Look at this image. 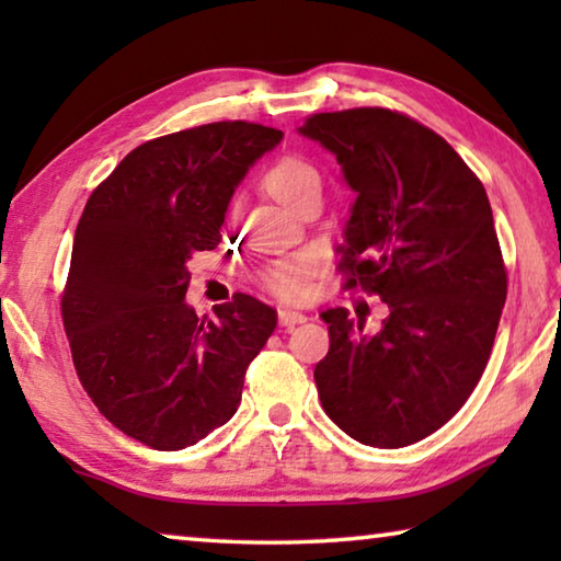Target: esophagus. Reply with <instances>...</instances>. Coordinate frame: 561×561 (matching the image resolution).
Returning <instances> with one entry per match:
<instances>
[{
  "label": "esophagus",
  "mask_w": 561,
  "mask_h": 561,
  "mask_svg": "<svg viewBox=\"0 0 561 561\" xmlns=\"http://www.w3.org/2000/svg\"><path fill=\"white\" fill-rule=\"evenodd\" d=\"M304 321H307V314H301V311H291V309L279 311V324L284 329H294L297 324H304Z\"/></svg>",
  "instance_id": "esophagus-1"
}]
</instances>
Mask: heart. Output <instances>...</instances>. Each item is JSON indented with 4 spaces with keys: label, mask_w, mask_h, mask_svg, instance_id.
<instances>
[{
    "label": "heart",
    "mask_w": 561,
    "mask_h": 561,
    "mask_svg": "<svg viewBox=\"0 0 561 561\" xmlns=\"http://www.w3.org/2000/svg\"><path fill=\"white\" fill-rule=\"evenodd\" d=\"M311 185H319L317 168L301 158H279L277 163L267 168L262 175V190L267 193L274 203L294 210L299 197L307 193ZM314 274V260L301 254L287 262L274 264V267L264 274V287L279 299L299 301L309 294V279Z\"/></svg>",
    "instance_id": "obj_1"
}]
</instances>
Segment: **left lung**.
Here are the masks:
<instances>
[{"instance_id": "left-lung-1", "label": "left lung", "mask_w": 561, "mask_h": 561, "mask_svg": "<svg viewBox=\"0 0 561 561\" xmlns=\"http://www.w3.org/2000/svg\"><path fill=\"white\" fill-rule=\"evenodd\" d=\"M336 156L356 201L339 244L348 289L388 304L376 334L321 311V405L351 438L403 448L450 421L485 371L507 274L485 187L445 140L388 108L317 113L299 128Z\"/></svg>"}]
</instances>
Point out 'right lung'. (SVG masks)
<instances>
[{
  "instance_id": "add662e5",
  "label": "right lung",
  "mask_w": 561,
  "mask_h": 561,
  "mask_svg": "<svg viewBox=\"0 0 561 561\" xmlns=\"http://www.w3.org/2000/svg\"><path fill=\"white\" fill-rule=\"evenodd\" d=\"M284 133L220 121L148 140L93 190L73 234L61 314L83 388L130 438L183 450L242 401L277 311L250 294L197 317L187 262L215 250L247 170Z\"/></svg>"
}]
</instances>
